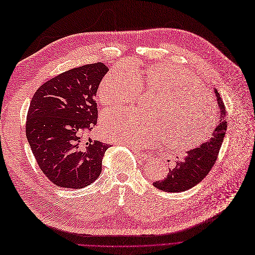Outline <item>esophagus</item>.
I'll list each match as a JSON object with an SVG mask.
<instances>
[{
	"mask_svg": "<svg viewBox=\"0 0 255 255\" xmlns=\"http://www.w3.org/2000/svg\"><path fill=\"white\" fill-rule=\"evenodd\" d=\"M136 152V154H137V156H139L142 160H150V158H151V155L150 154H148V153H146V152H142V151H135Z\"/></svg>",
	"mask_w": 255,
	"mask_h": 255,
	"instance_id": "obj_1",
	"label": "esophagus"
}]
</instances>
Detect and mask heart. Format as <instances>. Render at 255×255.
Masks as SVG:
<instances>
[{
	"instance_id": "b5f03b06",
	"label": "heart",
	"mask_w": 255,
	"mask_h": 255,
	"mask_svg": "<svg viewBox=\"0 0 255 255\" xmlns=\"http://www.w3.org/2000/svg\"><path fill=\"white\" fill-rule=\"evenodd\" d=\"M158 94L154 116L133 110H109L101 118L103 133L131 147L168 143L178 153L205 141L216 126L213 96L189 72L173 65L155 64L146 72L116 66L99 84L97 100L104 107L134 103L139 93Z\"/></svg>"
}]
</instances>
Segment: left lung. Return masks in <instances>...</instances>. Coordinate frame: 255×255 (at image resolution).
<instances>
[{"mask_svg": "<svg viewBox=\"0 0 255 255\" xmlns=\"http://www.w3.org/2000/svg\"><path fill=\"white\" fill-rule=\"evenodd\" d=\"M214 91L219 105L220 118L212 137L199 148L187 151L184 160L176 162L175 168L169 171L168 176L163 180L153 182V185L157 189L170 193L190 190L201 182L214 167L227 129L225 105L218 91L215 88Z\"/></svg>", "mask_w": 255, "mask_h": 255, "instance_id": "8db88e82", "label": "left lung"}]
</instances>
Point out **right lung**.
<instances>
[{
  "label": "right lung",
  "mask_w": 255,
  "mask_h": 255,
  "mask_svg": "<svg viewBox=\"0 0 255 255\" xmlns=\"http://www.w3.org/2000/svg\"><path fill=\"white\" fill-rule=\"evenodd\" d=\"M108 72L102 62L66 71L43 83L33 96L26 135L42 173L56 186L82 189L102 171L106 143L87 140L97 124L96 95Z\"/></svg>",
  "instance_id": "right-lung-1"
}]
</instances>
